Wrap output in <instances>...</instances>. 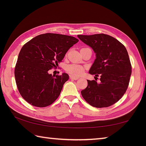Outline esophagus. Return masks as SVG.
<instances>
[{
    "label": "esophagus",
    "mask_w": 146,
    "mask_h": 146,
    "mask_svg": "<svg viewBox=\"0 0 146 146\" xmlns=\"http://www.w3.org/2000/svg\"><path fill=\"white\" fill-rule=\"evenodd\" d=\"M70 78L71 80H77L79 79V78H78V77L73 76H71V75L70 76Z\"/></svg>",
    "instance_id": "34e87169"
}]
</instances>
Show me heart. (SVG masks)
<instances>
[{"label":"heart","instance_id":"heart-1","mask_svg":"<svg viewBox=\"0 0 146 146\" xmlns=\"http://www.w3.org/2000/svg\"><path fill=\"white\" fill-rule=\"evenodd\" d=\"M85 70V67L77 64H68L65 68V70L70 75L73 76H79L82 75Z\"/></svg>","mask_w":146,"mask_h":146}]
</instances>
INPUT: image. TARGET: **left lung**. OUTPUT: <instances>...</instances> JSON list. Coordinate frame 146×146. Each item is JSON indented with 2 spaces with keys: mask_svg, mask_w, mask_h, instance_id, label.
Instances as JSON below:
<instances>
[{
  "mask_svg": "<svg viewBox=\"0 0 146 146\" xmlns=\"http://www.w3.org/2000/svg\"><path fill=\"white\" fill-rule=\"evenodd\" d=\"M78 38L96 53L89 71L95 75V80H87V87L81 92L82 97L94 107H110L123 97L128 88L132 66L127 51L117 39L105 34L78 35ZM98 76L99 84L96 81Z\"/></svg>",
  "mask_w": 146,
  "mask_h": 146,
  "instance_id": "1",
  "label": "left lung"
}]
</instances>
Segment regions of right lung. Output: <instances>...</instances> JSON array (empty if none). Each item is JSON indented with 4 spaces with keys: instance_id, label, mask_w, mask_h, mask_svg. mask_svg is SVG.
<instances>
[{
    "instance_id": "add662e5",
    "label": "right lung",
    "mask_w": 146,
    "mask_h": 146,
    "mask_svg": "<svg viewBox=\"0 0 146 146\" xmlns=\"http://www.w3.org/2000/svg\"><path fill=\"white\" fill-rule=\"evenodd\" d=\"M78 39L73 36L46 33L36 36L21 48L15 66L17 89L24 100L37 107L52 104L60 95L69 75H52L66 52Z\"/></svg>"
}]
</instances>
